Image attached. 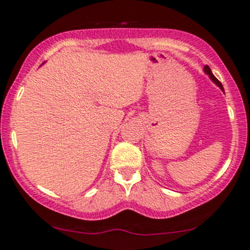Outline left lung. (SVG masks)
Masks as SVG:
<instances>
[{
	"instance_id": "1",
	"label": "left lung",
	"mask_w": 250,
	"mask_h": 250,
	"mask_svg": "<svg viewBox=\"0 0 250 250\" xmlns=\"http://www.w3.org/2000/svg\"><path fill=\"white\" fill-rule=\"evenodd\" d=\"M203 70H204V72H206V74L208 75L209 78H210V80L213 81V82L215 83V84L218 85V87L220 88V89L223 90V92H224V87H223V84H221V83H220V81H218V78H216L215 76H214L213 72H211V70H210V67H209L208 65H206V66H204V69H203Z\"/></svg>"
}]
</instances>
